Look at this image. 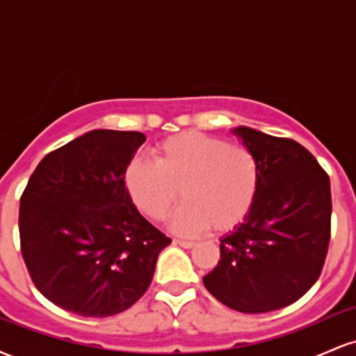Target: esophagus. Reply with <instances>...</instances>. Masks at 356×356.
I'll return each instance as SVG.
<instances>
[{
	"label": "esophagus",
	"mask_w": 356,
	"mask_h": 356,
	"mask_svg": "<svg viewBox=\"0 0 356 356\" xmlns=\"http://www.w3.org/2000/svg\"><path fill=\"white\" fill-rule=\"evenodd\" d=\"M174 244H177V246L186 248V249H191L195 246V243H192V241H182V239H174Z\"/></svg>",
	"instance_id": "esophagus-1"
}]
</instances>
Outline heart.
<instances>
[{"label":"heart","mask_w":356,"mask_h":356,"mask_svg":"<svg viewBox=\"0 0 356 356\" xmlns=\"http://www.w3.org/2000/svg\"><path fill=\"white\" fill-rule=\"evenodd\" d=\"M154 162L136 157L124 170L129 199L142 214L164 220L177 199L172 219L179 234L194 236L216 227L231 231L254 206L261 186L257 159L246 147L219 137L182 132L154 147Z\"/></svg>","instance_id":"obj_1"}]
</instances>
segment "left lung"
<instances>
[{
    "mask_svg": "<svg viewBox=\"0 0 356 356\" xmlns=\"http://www.w3.org/2000/svg\"><path fill=\"white\" fill-rule=\"evenodd\" d=\"M232 134L257 159L261 186L248 218L220 238L218 266L202 277L241 313L295 303L316 283L330 243V177L303 145L249 127Z\"/></svg>",
    "mask_w": 356,
    "mask_h": 356,
    "instance_id": "8db88e82",
    "label": "left lung"
}]
</instances>
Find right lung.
<instances>
[{"mask_svg":"<svg viewBox=\"0 0 356 356\" xmlns=\"http://www.w3.org/2000/svg\"><path fill=\"white\" fill-rule=\"evenodd\" d=\"M140 132L90 130L44 155L19 199L22 254L38 291L80 316L125 312L169 246L127 195Z\"/></svg>","mask_w":356,"mask_h":356,"instance_id":"1","label":"right lung"}]
</instances>
